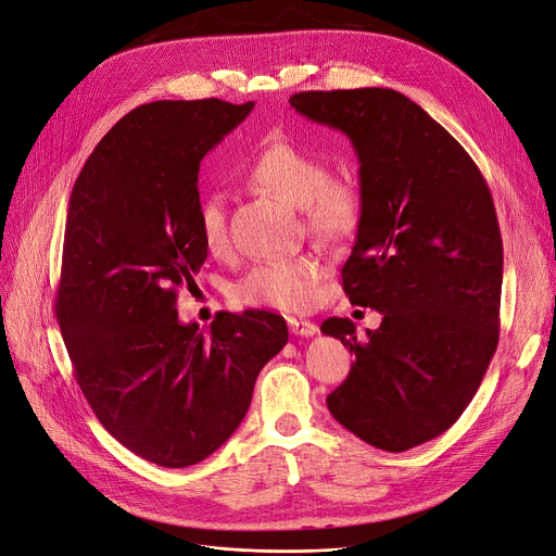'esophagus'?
<instances>
[{"label":"esophagus","mask_w":556,"mask_h":556,"mask_svg":"<svg viewBox=\"0 0 556 556\" xmlns=\"http://www.w3.org/2000/svg\"><path fill=\"white\" fill-rule=\"evenodd\" d=\"M288 328H290V332L296 334V337H313V334L319 332L317 324L304 321V319H292V317L288 319Z\"/></svg>","instance_id":"esophagus-1"}]
</instances>
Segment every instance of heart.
<instances>
[{
	"label": "heart",
	"instance_id": "obj_1",
	"mask_svg": "<svg viewBox=\"0 0 556 556\" xmlns=\"http://www.w3.org/2000/svg\"><path fill=\"white\" fill-rule=\"evenodd\" d=\"M241 177L248 186L275 194L299 208L306 232L321 241H343L357 230L364 213V194L355 181L330 179L328 164L286 139H275L252 155ZM201 243L213 255L226 250V199L211 190L197 206ZM324 266L313 255L260 262L230 290L237 304L277 311H306L317 296Z\"/></svg>",
	"mask_w": 556,
	"mask_h": 556
}]
</instances>
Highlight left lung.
Wrapping results in <instances>:
<instances>
[{
    "label": "left lung",
    "mask_w": 556,
    "mask_h": 556,
    "mask_svg": "<svg viewBox=\"0 0 556 556\" xmlns=\"http://www.w3.org/2000/svg\"><path fill=\"white\" fill-rule=\"evenodd\" d=\"M290 106L355 146L364 213L341 279L352 304L383 315L364 339L350 319L321 324L355 355L328 410L379 450H410L462 417L498 343L490 188L464 146L392 88L294 92Z\"/></svg>",
    "instance_id": "obj_1"
}]
</instances>
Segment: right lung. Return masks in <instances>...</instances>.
<instances>
[{
	"label": "right lung",
	"instance_id": "add662e5",
	"mask_svg": "<svg viewBox=\"0 0 556 556\" xmlns=\"http://www.w3.org/2000/svg\"><path fill=\"white\" fill-rule=\"evenodd\" d=\"M255 102H153L122 117L84 164L66 215L55 313L92 413L137 457L204 462L245 417L260 370L288 343L283 317L224 313L181 324L208 250L199 164Z\"/></svg>",
	"mask_w": 556,
	"mask_h": 556
}]
</instances>
